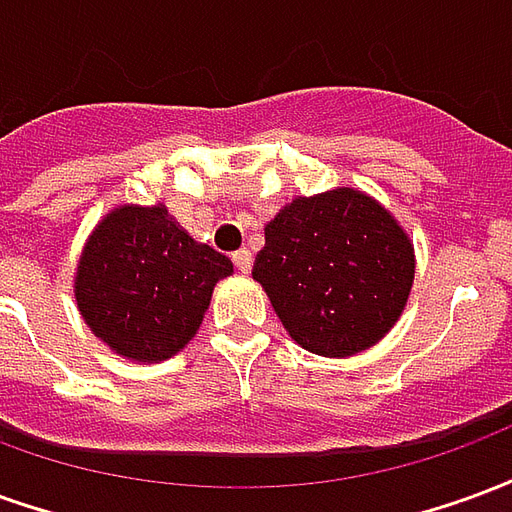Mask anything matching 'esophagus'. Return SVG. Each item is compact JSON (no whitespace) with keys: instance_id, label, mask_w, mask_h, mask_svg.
<instances>
[{"instance_id":"obj_1","label":"esophagus","mask_w":512,"mask_h":512,"mask_svg":"<svg viewBox=\"0 0 512 512\" xmlns=\"http://www.w3.org/2000/svg\"><path fill=\"white\" fill-rule=\"evenodd\" d=\"M233 263L241 274H249V268H252V252L249 249H238V252H233Z\"/></svg>"}]
</instances>
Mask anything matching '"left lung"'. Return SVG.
<instances>
[{
	"label": "left lung",
	"mask_w": 512,
	"mask_h": 512,
	"mask_svg": "<svg viewBox=\"0 0 512 512\" xmlns=\"http://www.w3.org/2000/svg\"><path fill=\"white\" fill-rule=\"evenodd\" d=\"M252 277L301 348L343 359L397 323L414 282V244L381 202L332 189L296 197L266 224Z\"/></svg>",
	"instance_id": "left-lung-1"
}]
</instances>
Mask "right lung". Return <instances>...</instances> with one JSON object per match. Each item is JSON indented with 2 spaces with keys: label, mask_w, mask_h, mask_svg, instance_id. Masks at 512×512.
Wrapping results in <instances>:
<instances>
[{
  "label": "right lung",
  "mask_w": 512,
  "mask_h": 512,
  "mask_svg": "<svg viewBox=\"0 0 512 512\" xmlns=\"http://www.w3.org/2000/svg\"><path fill=\"white\" fill-rule=\"evenodd\" d=\"M233 263L197 244L164 205H123L87 238L76 268L84 323L115 354L164 362L200 329L213 285Z\"/></svg>",
  "instance_id": "1"
}]
</instances>
